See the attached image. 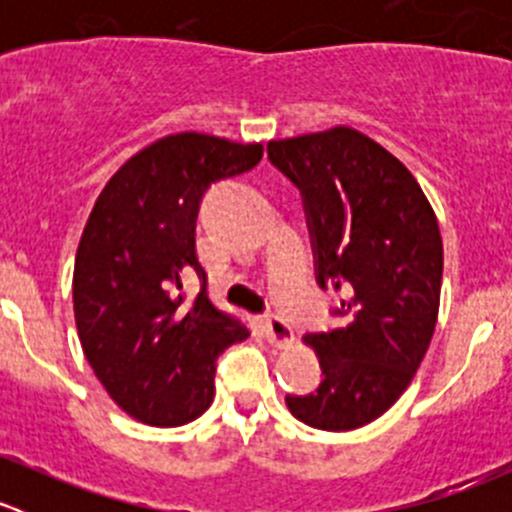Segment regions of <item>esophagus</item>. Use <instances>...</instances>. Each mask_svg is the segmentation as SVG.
Instances as JSON below:
<instances>
[{
	"instance_id": "34e87169",
	"label": "esophagus",
	"mask_w": 512,
	"mask_h": 512,
	"mask_svg": "<svg viewBox=\"0 0 512 512\" xmlns=\"http://www.w3.org/2000/svg\"><path fill=\"white\" fill-rule=\"evenodd\" d=\"M262 329H265V337L267 342L275 344V347H287L289 342L294 339L292 327L280 317H265L262 319Z\"/></svg>"
}]
</instances>
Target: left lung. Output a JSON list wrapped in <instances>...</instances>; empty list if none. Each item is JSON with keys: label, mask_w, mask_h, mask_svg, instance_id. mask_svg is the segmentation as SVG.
<instances>
[{"label": "left lung", "mask_w": 512, "mask_h": 512, "mask_svg": "<svg viewBox=\"0 0 512 512\" xmlns=\"http://www.w3.org/2000/svg\"><path fill=\"white\" fill-rule=\"evenodd\" d=\"M304 198L319 287L344 292L339 327L307 334L324 379L287 396L322 431L366 426L396 404L438 319L443 242L418 180L394 153L349 126L267 143Z\"/></svg>", "instance_id": "left-lung-1"}]
</instances>
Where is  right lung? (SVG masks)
Segmentation results:
<instances>
[{
    "instance_id": "1",
    "label": "right lung",
    "mask_w": 512,
    "mask_h": 512,
    "mask_svg": "<svg viewBox=\"0 0 512 512\" xmlns=\"http://www.w3.org/2000/svg\"><path fill=\"white\" fill-rule=\"evenodd\" d=\"M262 143L173 133L113 173L86 220L74 265V317L91 369L148 426H183L213 404L215 359L250 337L215 307L195 252L205 190L252 170ZM198 271L190 303L182 277Z\"/></svg>"
}]
</instances>
